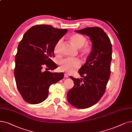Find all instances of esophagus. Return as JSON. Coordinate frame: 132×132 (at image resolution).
<instances>
[{"mask_svg": "<svg viewBox=\"0 0 132 132\" xmlns=\"http://www.w3.org/2000/svg\"><path fill=\"white\" fill-rule=\"evenodd\" d=\"M64 77H65V78H68V75L67 74V73H64Z\"/></svg>", "mask_w": 132, "mask_h": 132, "instance_id": "esophagus-1", "label": "esophagus"}]
</instances>
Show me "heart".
<instances>
[{
	"instance_id": "heart-1",
	"label": "heart",
	"mask_w": 132,
	"mask_h": 132,
	"mask_svg": "<svg viewBox=\"0 0 132 132\" xmlns=\"http://www.w3.org/2000/svg\"><path fill=\"white\" fill-rule=\"evenodd\" d=\"M70 39L77 48H81V52L83 55H88L90 53L92 50L90 46L88 44L84 45L87 39L83 35L79 34H73L70 36ZM62 42V39H60L56 43L54 48V53L56 55H59L60 53ZM60 64L61 70L71 73L80 66V62L78 59H65L61 60Z\"/></svg>"
}]
</instances>
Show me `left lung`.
Instances as JSON below:
<instances>
[{"label":"left lung","mask_w":132,"mask_h":132,"mask_svg":"<svg viewBox=\"0 0 132 132\" xmlns=\"http://www.w3.org/2000/svg\"><path fill=\"white\" fill-rule=\"evenodd\" d=\"M75 32L89 37L92 49L86 63L78 70L83 78H70L75 85L67 94L72 106L84 109L96 104L106 90L110 75L112 46L104 31L98 27H89Z\"/></svg>","instance_id":"left-lung-1"}]
</instances>
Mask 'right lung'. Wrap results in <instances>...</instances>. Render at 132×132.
Masks as SVG:
<instances>
[{
	"instance_id": "obj_1",
	"label": "right lung",
	"mask_w": 132,
	"mask_h": 132,
	"mask_svg": "<svg viewBox=\"0 0 132 132\" xmlns=\"http://www.w3.org/2000/svg\"><path fill=\"white\" fill-rule=\"evenodd\" d=\"M68 31L51 25H37L29 29L19 42L15 57L14 74L18 90L26 102L41 103L49 89L64 77L63 73L43 71L44 66L54 70L58 67L51 59L54 46Z\"/></svg>"
}]
</instances>
